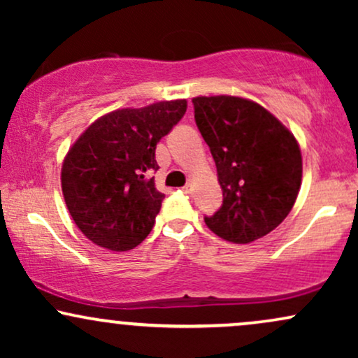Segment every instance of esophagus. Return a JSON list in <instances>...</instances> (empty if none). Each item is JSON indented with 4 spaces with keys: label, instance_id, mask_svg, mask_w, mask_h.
Listing matches in <instances>:
<instances>
[{
    "label": "esophagus",
    "instance_id": "1",
    "mask_svg": "<svg viewBox=\"0 0 358 358\" xmlns=\"http://www.w3.org/2000/svg\"><path fill=\"white\" fill-rule=\"evenodd\" d=\"M183 193H185V195H192V193H193V185H192V183L185 185V187H183Z\"/></svg>",
    "mask_w": 358,
    "mask_h": 358
}]
</instances>
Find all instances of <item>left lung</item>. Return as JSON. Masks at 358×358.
<instances>
[{
	"label": "left lung",
	"instance_id": "left-lung-1",
	"mask_svg": "<svg viewBox=\"0 0 358 358\" xmlns=\"http://www.w3.org/2000/svg\"><path fill=\"white\" fill-rule=\"evenodd\" d=\"M195 122L217 166L222 207L203 217L213 234L249 244L278 227L301 185V151L269 110L232 96L195 97Z\"/></svg>",
	"mask_w": 358,
	"mask_h": 358
}]
</instances>
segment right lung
I'll use <instances>...</instances> for the list:
<instances>
[{
  "instance_id": "right-lung-1",
  "label": "right lung",
  "mask_w": 358,
  "mask_h": 358,
  "mask_svg": "<svg viewBox=\"0 0 358 358\" xmlns=\"http://www.w3.org/2000/svg\"><path fill=\"white\" fill-rule=\"evenodd\" d=\"M187 101L119 109L92 122L62 166V192L73 222L94 244L129 250L146 239L165 199L151 171L156 145L178 124Z\"/></svg>"
}]
</instances>
